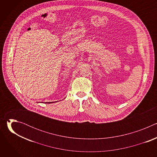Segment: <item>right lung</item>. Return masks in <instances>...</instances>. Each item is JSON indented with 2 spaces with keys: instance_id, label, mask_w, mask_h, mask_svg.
Listing matches in <instances>:
<instances>
[{
  "instance_id": "add662e5",
  "label": "right lung",
  "mask_w": 157,
  "mask_h": 157,
  "mask_svg": "<svg viewBox=\"0 0 157 157\" xmlns=\"http://www.w3.org/2000/svg\"><path fill=\"white\" fill-rule=\"evenodd\" d=\"M57 102V101H56ZM53 102H56V101H55V102H46V103H47V104H51V103H53Z\"/></svg>"
}]
</instances>
